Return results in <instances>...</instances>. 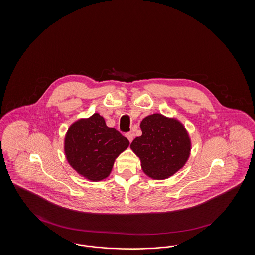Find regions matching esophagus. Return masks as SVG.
Instances as JSON below:
<instances>
[{"label":"esophagus","instance_id":"1","mask_svg":"<svg viewBox=\"0 0 255 255\" xmlns=\"http://www.w3.org/2000/svg\"><path fill=\"white\" fill-rule=\"evenodd\" d=\"M126 137L129 139V141H130V142H132V140H133V134L132 133H126Z\"/></svg>","mask_w":255,"mask_h":255}]
</instances>
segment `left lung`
<instances>
[{"instance_id":"8db88e82","label":"left lung","mask_w":255,"mask_h":255,"mask_svg":"<svg viewBox=\"0 0 255 255\" xmlns=\"http://www.w3.org/2000/svg\"><path fill=\"white\" fill-rule=\"evenodd\" d=\"M142 134L131 143L149 177L166 179L181 169L189 157L190 140L181 122L154 114L140 123Z\"/></svg>"}]
</instances>
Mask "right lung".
Wrapping results in <instances>:
<instances>
[{
    "label": "right lung",
    "instance_id": "1",
    "mask_svg": "<svg viewBox=\"0 0 255 255\" xmlns=\"http://www.w3.org/2000/svg\"><path fill=\"white\" fill-rule=\"evenodd\" d=\"M129 146V140L104 119L95 114L87 120L74 122L65 139V153L69 163L91 181L109 176L115 159Z\"/></svg>",
    "mask_w": 255,
    "mask_h": 255
}]
</instances>
